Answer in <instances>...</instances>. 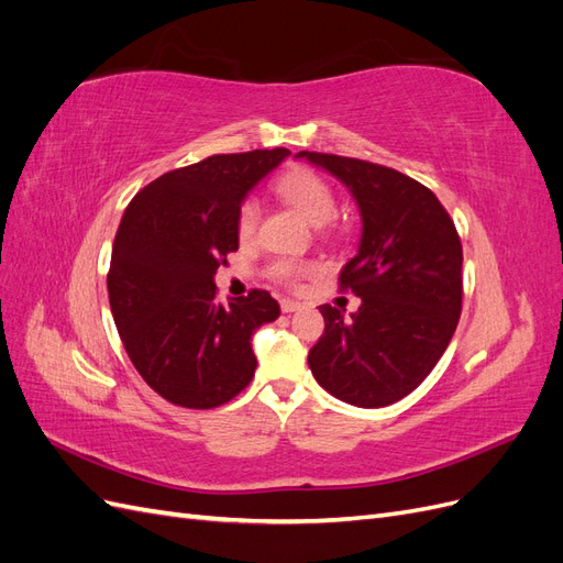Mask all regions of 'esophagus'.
<instances>
[{
  "label": "esophagus",
  "instance_id": "34e87169",
  "mask_svg": "<svg viewBox=\"0 0 563 563\" xmlns=\"http://www.w3.org/2000/svg\"><path fill=\"white\" fill-rule=\"evenodd\" d=\"M279 305H282V312H286V314H288V312H298V310H302V305H300V302H296V300H291V298H284Z\"/></svg>",
  "mask_w": 563,
  "mask_h": 563
}]
</instances>
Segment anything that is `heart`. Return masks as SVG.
Wrapping results in <instances>:
<instances>
[{
  "label": "heart",
  "instance_id": "1",
  "mask_svg": "<svg viewBox=\"0 0 563 563\" xmlns=\"http://www.w3.org/2000/svg\"><path fill=\"white\" fill-rule=\"evenodd\" d=\"M279 195L298 209L305 218L310 220L312 225H327L329 220L335 216V195L329 187V183L319 178L317 174L308 172V168H291L277 180ZM261 218V203L255 197H246L240 207V216H236V230L249 240V236L258 228ZM312 267L308 265H296L288 261H279L272 265V275L284 284H296L302 277H308Z\"/></svg>",
  "mask_w": 563,
  "mask_h": 563
}]
</instances>
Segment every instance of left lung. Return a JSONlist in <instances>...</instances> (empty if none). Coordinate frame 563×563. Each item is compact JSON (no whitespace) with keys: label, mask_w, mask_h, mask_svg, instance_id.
<instances>
[{"label":"left lung","mask_w":563,"mask_h":563,"mask_svg":"<svg viewBox=\"0 0 563 563\" xmlns=\"http://www.w3.org/2000/svg\"><path fill=\"white\" fill-rule=\"evenodd\" d=\"M343 180L362 213L360 251L340 288L362 298L343 317L321 305L323 335L308 354L317 383L352 406L380 408L430 376L463 310V244L430 187L395 168L302 150Z\"/></svg>","instance_id":"1"}]
</instances>
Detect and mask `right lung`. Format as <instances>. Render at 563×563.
<instances>
[{"label": "right lung", "mask_w": 563, "mask_h": 563, "mask_svg": "<svg viewBox=\"0 0 563 563\" xmlns=\"http://www.w3.org/2000/svg\"><path fill=\"white\" fill-rule=\"evenodd\" d=\"M286 147L213 155L145 185L122 216L108 272L110 310L129 360L159 397L223 406L251 383L253 331L279 317L263 288L218 302L213 275L240 249L236 216Z\"/></svg>", "instance_id": "right-lung-1"}]
</instances>
